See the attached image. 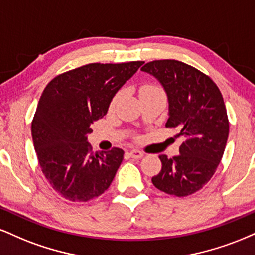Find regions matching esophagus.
<instances>
[{
  "instance_id": "obj_1",
  "label": "esophagus",
  "mask_w": 255,
  "mask_h": 255,
  "mask_svg": "<svg viewBox=\"0 0 255 255\" xmlns=\"http://www.w3.org/2000/svg\"><path fill=\"white\" fill-rule=\"evenodd\" d=\"M128 156L131 157V158H141L144 156V153H142L141 151H137V150H131L128 152Z\"/></svg>"
}]
</instances>
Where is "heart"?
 <instances>
[{"instance_id":"b5f03b06","label":"heart","mask_w":255,"mask_h":255,"mask_svg":"<svg viewBox=\"0 0 255 255\" xmlns=\"http://www.w3.org/2000/svg\"><path fill=\"white\" fill-rule=\"evenodd\" d=\"M157 90H159V89H157V87H154V86H151V85H146V86L142 87L141 91H140V93L147 92V91H157Z\"/></svg>"}]
</instances>
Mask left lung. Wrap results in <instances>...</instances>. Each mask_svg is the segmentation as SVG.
Returning <instances> with one entry per match:
<instances>
[{"instance_id": "obj_1", "label": "left lung", "mask_w": 255, "mask_h": 255, "mask_svg": "<svg viewBox=\"0 0 255 255\" xmlns=\"http://www.w3.org/2000/svg\"><path fill=\"white\" fill-rule=\"evenodd\" d=\"M141 71L156 78L165 91V126L184 136L178 156H159L162 170L152 183L166 194H193L213 176L227 145L229 121L221 91L204 73L176 60L152 61Z\"/></svg>"}]
</instances>
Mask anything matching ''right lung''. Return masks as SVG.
Listing matches in <instances>:
<instances>
[{
  "label": "right lung",
  "instance_id": "1",
  "mask_svg": "<svg viewBox=\"0 0 255 255\" xmlns=\"http://www.w3.org/2000/svg\"><path fill=\"white\" fill-rule=\"evenodd\" d=\"M142 63H90L58 75L44 89L32 139L43 174L64 199L89 201L113 182L125 151L114 147L93 153L87 135Z\"/></svg>",
  "mask_w": 255,
  "mask_h": 255
}]
</instances>
